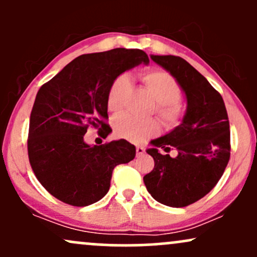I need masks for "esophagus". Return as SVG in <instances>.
<instances>
[{"instance_id": "esophagus-1", "label": "esophagus", "mask_w": 257, "mask_h": 257, "mask_svg": "<svg viewBox=\"0 0 257 257\" xmlns=\"http://www.w3.org/2000/svg\"><path fill=\"white\" fill-rule=\"evenodd\" d=\"M145 153V149L141 146H137V156H141Z\"/></svg>"}]
</instances>
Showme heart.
Instances as JSON below:
<instances>
[{
    "instance_id": "b5f03b06",
    "label": "heart",
    "mask_w": 257,
    "mask_h": 257,
    "mask_svg": "<svg viewBox=\"0 0 257 257\" xmlns=\"http://www.w3.org/2000/svg\"><path fill=\"white\" fill-rule=\"evenodd\" d=\"M140 78L147 90L152 94L156 102L155 112L168 129L176 128L185 116V107L181 102V85L169 72L159 69L146 70L140 73ZM131 89V78L126 73H120L111 82L106 96V105L112 113H118L124 107L126 95ZM116 137L134 144L145 143L147 139L159 133V123L155 118L139 119L131 114L118 116L113 122Z\"/></svg>"
}]
</instances>
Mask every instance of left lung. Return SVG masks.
Listing matches in <instances>:
<instances>
[{
  "instance_id": "obj_1",
  "label": "left lung",
  "mask_w": 257,
  "mask_h": 257,
  "mask_svg": "<svg viewBox=\"0 0 257 257\" xmlns=\"http://www.w3.org/2000/svg\"><path fill=\"white\" fill-rule=\"evenodd\" d=\"M169 71L187 98L184 120L169 134L152 140L147 150L155 161L152 172L144 176L149 193L162 204L182 208L208 194L225 172L231 156V134L222 96L203 75L175 55H151ZM175 147V159L161 155Z\"/></svg>"
}]
</instances>
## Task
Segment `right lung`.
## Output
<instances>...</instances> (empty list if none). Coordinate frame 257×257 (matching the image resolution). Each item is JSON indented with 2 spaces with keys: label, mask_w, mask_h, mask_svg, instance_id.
Wrapping results in <instances>:
<instances>
[{
  "label": "right lung",
  "mask_w": 257,
  "mask_h": 257,
  "mask_svg": "<svg viewBox=\"0 0 257 257\" xmlns=\"http://www.w3.org/2000/svg\"><path fill=\"white\" fill-rule=\"evenodd\" d=\"M141 49L116 48L79 55L38 90L30 114L28 155L41 185L73 206L98 202L108 192L112 172L135 157L126 140L89 146L87 129L110 134L106 96L116 76L149 64Z\"/></svg>",
  "instance_id": "1"
}]
</instances>
